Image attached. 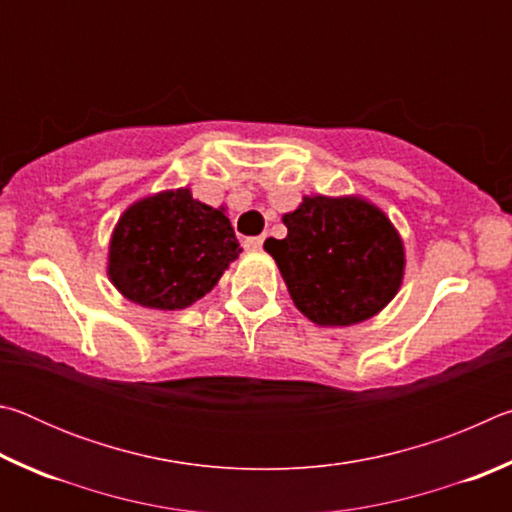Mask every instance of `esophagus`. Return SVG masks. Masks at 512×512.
<instances>
[{
    "label": "esophagus",
    "instance_id": "obj_1",
    "mask_svg": "<svg viewBox=\"0 0 512 512\" xmlns=\"http://www.w3.org/2000/svg\"><path fill=\"white\" fill-rule=\"evenodd\" d=\"M264 244V237H246L244 239V248L246 250H259Z\"/></svg>",
    "mask_w": 512,
    "mask_h": 512
}]
</instances>
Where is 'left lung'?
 I'll return each mask as SVG.
<instances>
[{"mask_svg": "<svg viewBox=\"0 0 512 512\" xmlns=\"http://www.w3.org/2000/svg\"><path fill=\"white\" fill-rule=\"evenodd\" d=\"M266 239L289 296L311 323L348 327L379 314L402 287L404 244L391 219L359 196H305Z\"/></svg>", "mask_w": 512, "mask_h": 512, "instance_id": "8db88e82", "label": "left lung"}]
</instances>
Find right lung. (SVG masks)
I'll list each match as a JSON object with an SVG mask.
<instances>
[{
	"instance_id": "1",
	"label": "right lung",
	"mask_w": 512,
	"mask_h": 512,
	"mask_svg": "<svg viewBox=\"0 0 512 512\" xmlns=\"http://www.w3.org/2000/svg\"><path fill=\"white\" fill-rule=\"evenodd\" d=\"M239 253L225 207L196 201L187 187L169 189L119 216L108 277L135 305L176 311L210 293Z\"/></svg>"
}]
</instances>
